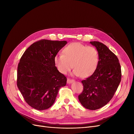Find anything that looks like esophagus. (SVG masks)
<instances>
[{
  "label": "esophagus",
  "instance_id": "34e87169",
  "mask_svg": "<svg viewBox=\"0 0 134 134\" xmlns=\"http://www.w3.org/2000/svg\"><path fill=\"white\" fill-rule=\"evenodd\" d=\"M74 80H72V79H68L67 80V83L68 84H70L72 83V82H74Z\"/></svg>",
  "mask_w": 134,
  "mask_h": 134
}]
</instances>
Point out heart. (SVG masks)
Masks as SVG:
<instances>
[{"label": "heart", "mask_w": 134, "mask_h": 134, "mask_svg": "<svg viewBox=\"0 0 134 134\" xmlns=\"http://www.w3.org/2000/svg\"><path fill=\"white\" fill-rule=\"evenodd\" d=\"M63 52L64 54L55 56L54 63L63 74L69 71L73 65L74 75L87 78L94 72L98 66L99 54L94 47L74 42L65 47Z\"/></svg>", "instance_id": "b5f03b06"}]
</instances>
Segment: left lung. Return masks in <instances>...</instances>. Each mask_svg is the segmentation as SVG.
Segmentation results:
<instances>
[{
  "label": "left lung",
  "instance_id": "8db88e82",
  "mask_svg": "<svg viewBox=\"0 0 134 134\" xmlns=\"http://www.w3.org/2000/svg\"><path fill=\"white\" fill-rule=\"evenodd\" d=\"M90 43L98 51V64L93 74L82 81L83 91L78 99L84 107L96 110L112 98L121 82V70L118 58L105 44Z\"/></svg>",
  "mask_w": 134,
  "mask_h": 134
}]
</instances>
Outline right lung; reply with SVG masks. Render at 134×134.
<instances>
[{"label": "right lung", "mask_w": 134, "mask_h": 134, "mask_svg": "<svg viewBox=\"0 0 134 134\" xmlns=\"http://www.w3.org/2000/svg\"><path fill=\"white\" fill-rule=\"evenodd\" d=\"M67 41L42 40L32 44L20 59L17 87L26 102L37 110H44L55 102L66 78L55 66L54 57Z\"/></svg>", "instance_id": "right-lung-1"}]
</instances>
